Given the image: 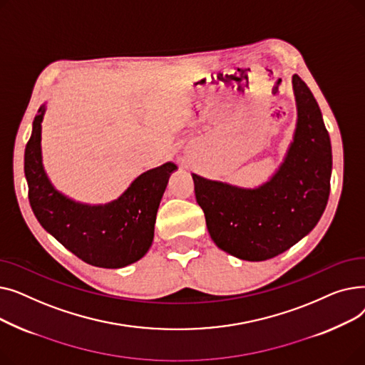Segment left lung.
Segmentation results:
<instances>
[{
	"label": "left lung",
	"mask_w": 365,
	"mask_h": 365,
	"mask_svg": "<svg viewBox=\"0 0 365 365\" xmlns=\"http://www.w3.org/2000/svg\"><path fill=\"white\" fill-rule=\"evenodd\" d=\"M297 123L284 163L255 189L192 175L208 234L220 250L248 262L272 259L308 235L330 195L331 143L314 94L293 75Z\"/></svg>",
	"instance_id": "1"
}]
</instances>
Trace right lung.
Instances as JSON below:
<instances>
[{
    "instance_id": "obj_1",
    "label": "right lung",
    "mask_w": 365,
    "mask_h": 365,
    "mask_svg": "<svg viewBox=\"0 0 365 365\" xmlns=\"http://www.w3.org/2000/svg\"><path fill=\"white\" fill-rule=\"evenodd\" d=\"M43 105L32 124L25 149V176L35 217L71 253L88 264L117 269L142 259L153 240L157 212L168 178L178 167L165 163L145 171L112 202H76L48 180L41 155Z\"/></svg>"
}]
</instances>
